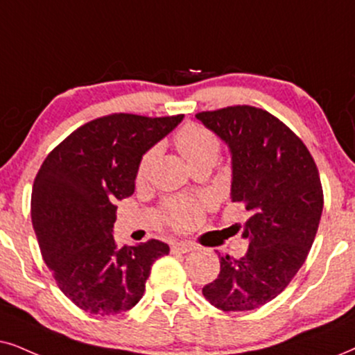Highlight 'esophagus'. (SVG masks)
Here are the masks:
<instances>
[{
	"mask_svg": "<svg viewBox=\"0 0 355 355\" xmlns=\"http://www.w3.org/2000/svg\"><path fill=\"white\" fill-rule=\"evenodd\" d=\"M191 250H195V245L190 244V242H173L172 244V252L188 254Z\"/></svg>",
	"mask_w": 355,
	"mask_h": 355,
	"instance_id": "obj_1",
	"label": "esophagus"
}]
</instances>
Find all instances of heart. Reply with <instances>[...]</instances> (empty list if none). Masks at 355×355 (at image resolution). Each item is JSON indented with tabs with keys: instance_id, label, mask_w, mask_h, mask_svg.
<instances>
[{
	"instance_id": "obj_1",
	"label": "heart",
	"mask_w": 355,
	"mask_h": 355,
	"mask_svg": "<svg viewBox=\"0 0 355 355\" xmlns=\"http://www.w3.org/2000/svg\"><path fill=\"white\" fill-rule=\"evenodd\" d=\"M175 146L180 152L183 159L187 160L188 165H195L203 160H216L219 152V142L216 136L203 125L188 124L182 128L175 136ZM157 150H150L142 157L141 164L137 168V178L144 180L149 175V170L154 164ZM200 216L198 206L190 203V201H173L168 205V218L175 226L188 227L196 223Z\"/></svg>"
}]
</instances>
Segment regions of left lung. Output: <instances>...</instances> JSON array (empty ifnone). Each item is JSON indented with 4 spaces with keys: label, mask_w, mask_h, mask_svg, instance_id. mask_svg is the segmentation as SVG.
<instances>
[{
    "label": "left lung",
    "mask_w": 355,
    "mask_h": 355,
    "mask_svg": "<svg viewBox=\"0 0 355 355\" xmlns=\"http://www.w3.org/2000/svg\"><path fill=\"white\" fill-rule=\"evenodd\" d=\"M196 119L230 149L231 201L250 214L248 254L219 255L203 295L223 311H250L280 295L306 260L322 213L320 173L306 146L267 111L230 106Z\"/></svg>",
    "instance_id": "left-lung-1"
}]
</instances>
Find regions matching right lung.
Segmentation results:
<instances>
[{
    "label": "right lung",
    "instance_id": "right-lung-1",
    "mask_svg": "<svg viewBox=\"0 0 355 355\" xmlns=\"http://www.w3.org/2000/svg\"><path fill=\"white\" fill-rule=\"evenodd\" d=\"M182 121L183 114L95 119L60 142L35 177L31 218L44 262L65 297L92 315L136 306L152 263L170 252L157 239L118 248L114 203L132 195L142 157Z\"/></svg>",
    "mask_w": 355,
    "mask_h": 355
}]
</instances>
